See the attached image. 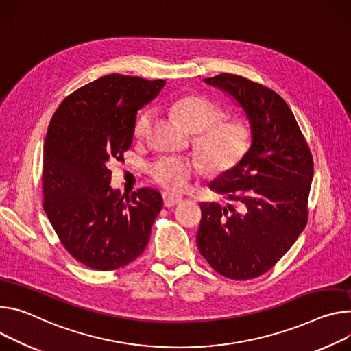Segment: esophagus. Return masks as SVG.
I'll use <instances>...</instances> for the list:
<instances>
[{"instance_id": "1", "label": "esophagus", "mask_w": 351, "mask_h": 351, "mask_svg": "<svg viewBox=\"0 0 351 351\" xmlns=\"http://www.w3.org/2000/svg\"><path fill=\"white\" fill-rule=\"evenodd\" d=\"M163 201H165V206L166 208H173L177 204H180L182 201V198L180 195H176V193H170V192H165L163 193Z\"/></svg>"}]
</instances>
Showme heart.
<instances>
[{
  "label": "heart",
  "instance_id": "1",
  "mask_svg": "<svg viewBox=\"0 0 351 351\" xmlns=\"http://www.w3.org/2000/svg\"><path fill=\"white\" fill-rule=\"evenodd\" d=\"M181 124L197 134V147L209 165L217 170L234 166L251 143L250 127L239 120H221L224 111L201 96H185L173 106ZM153 120V111H143L135 123V135L142 136ZM201 165L191 159L163 158L150 169L152 178L169 191H185Z\"/></svg>",
  "mask_w": 351,
  "mask_h": 351
}]
</instances>
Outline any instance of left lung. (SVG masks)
Wrapping results in <instances>:
<instances>
[{
    "label": "left lung",
    "instance_id": "8db88e82",
    "mask_svg": "<svg viewBox=\"0 0 351 351\" xmlns=\"http://www.w3.org/2000/svg\"><path fill=\"white\" fill-rule=\"evenodd\" d=\"M204 82L240 106L251 128V146L236 166L209 182L240 208L201 204L197 244L220 275L248 280L275 266L304 230L313 156L278 93L231 73Z\"/></svg>",
    "mask_w": 351,
    "mask_h": 351
}]
</instances>
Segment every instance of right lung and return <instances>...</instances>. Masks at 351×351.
I'll list each match as a JSON object with an SVG mask.
<instances>
[{"mask_svg": "<svg viewBox=\"0 0 351 351\" xmlns=\"http://www.w3.org/2000/svg\"><path fill=\"white\" fill-rule=\"evenodd\" d=\"M166 81L111 73L69 95L54 112L43 156L45 212L65 250L95 270H114L146 248L163 206L159 191L125 198L114 189L108 165L124 160L136 112Z\"/></svg>", "mask_w": 351, "mask_h": 351, "instance_id": "obj_1", "label": "right lung"}]
</instances>
